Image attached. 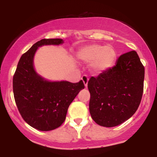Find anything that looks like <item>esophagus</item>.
<instances>
[{
  "instance_id": "1",
  "label": "esophagus",
  "mask_w": 157,
  "mask_h": 157,
  "mask_svg": "<svg viewBox=\"0 0 157 157\" xmlns=\"http://www.w3.org/2000/svg\"><path fill=\"white\" fill-rule=\"evenodd\" d=\"M89 77H88L87 75H83V76L82 77V80L83 81L86 88H87V86H88V82H89Z\"/></svg>"
}]
</instances>
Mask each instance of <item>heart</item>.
<instances>
[{
	"label": "heart",
	"mask_w": 157,
	"mask_h": 157,
	"mask_svg": "<svg viewBox=\"0 0 157 157\" xmlns=\"http://www.w3.org/2000/svg\"><path fill=\"white\" fill-rule=\"evenodd\" d=\"M77 57L85 63H91L93 71L100 73L113 66L117 54L112 46L91 44L81 48L77 52Z\"/></svg>",
	"instance_id": "b5f03b06"
}]
</instances>
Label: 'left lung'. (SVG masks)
I'll return each instance as SVG.
<instances>
[{
  "instance_id": "left-lung-1",
  "label": "left lung",
  "mask_w": 157,
  "mask_h": 157,
  "mask_svg": "<svg viewBox=\"0 0 157 157\" xmlns=\"http://www.w3.org/2000/svg\"><path fill=\"white\" fill-rule=\"evenodd\" d=\"M145 68L135 51L120 55L112 68L88 82L89 111L103 127L120 125L134 115L141 102Z\"/></svg>"
}]
</instances>
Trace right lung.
<instances>
[{"label": "right lung", "mask_w": 157, "mask_h": 157, "mask_svg": "<svg viewBox=\"0 0 157 157\" xmlns=\"http://www.w3.org/2000/svg\"><path fill=\"white\" fill-rule=\"evenodd\" d=\"M62 39H42L21 56L13 76L15 103L22 118L40 131L57 128L66 120L68 106L82 89V80L76 83L48 82L35 72L33 58L36 50L44 45H59Z\"/></svg>", "instance_id": "1"}]
</instances>
